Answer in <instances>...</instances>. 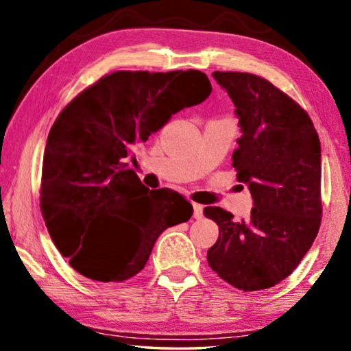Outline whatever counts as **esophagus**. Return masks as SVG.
<instances>
[{
	"label": "esophagus",
	"mask_w": 351,
	"mask_h": 351,
	"mask_svg": "<svg viewBox=\"0 0 351 351\" xmlns=\"http://www.w3.org/2000/svg\"><path fill=\"white\" fill-rule=\"evenodd\" d=\"M193 218H203V206L193 203Z\"/></svg>",
	"instance_id": "34e87169"
}]
</instances>
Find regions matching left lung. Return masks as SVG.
Segmentation results:
<instances>
[{
	"mask_svg": "<svg viewBox=\"0 0 351 351\" xmlns=\"http://www.w3.org/2000/svg\"><path fill=\"white\" fill-rule=\"evenodd\" d=\"M212 75L240 117L243 134L232 167L254 207L246 221H234L221 207H206L204 215L219 230L207 261L235 288L268 289L297 268L319 232V136L308 112L269 80L234 71Z\"/></svg>",
	"mask_w": 351,
	"mask_h": 351,
	"instance_id": "1",
	"label": "left lung"
}]
</instances>
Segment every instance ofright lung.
I'll return each instance as SVG.
<instances>
[{
    "label": "right lung",
    "instance_id": "1",
    "mask_svg": "<svg viewBox=\"0 0 351 351\" xmlns=\"http://www.w3.org/2000/svg\"><path fill=\"white\" fill-rule=\"evenodd\" d=\"M210 93L197 69L116 71L62 110L45 147L40 209L77 272L105 283L128 280L144 269L158 237L192 217L182 195L147 189L125 158L171 114Z\"/></svg>",
    "mask_w": 351,
    "mask_h": 351
}]
</instances>
